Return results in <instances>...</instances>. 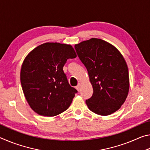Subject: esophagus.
<instances>
[{
	"label": "esophagus",
	"instance_id": "obj_1",
	"mask_svg": "<svg viewBox=\"0 0 150 150\" xmlns=\"http://www.w3.org/2000/svg\"><path fill=\"white\" fill-rule=\"evenodd\" d=\"M80 87H81V85L80 84H79L77 87H76V89H77L78 91H79V90H80Z\"/></svg>",
	"mask_w": 150,
	"mask_h": 150
}]
</instances>
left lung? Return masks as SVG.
Returning a JSON list of instances; mask_svg holds the SVG:
<instances>
[{"label":"left lung","mask_w":150,"mask_h":150,"mask_svg":"<svg viewBox=\"0 0 150 150\" xmlns=\"http://www.w3.org/2000/svg\"><path fill=\"white\" fill-rule=\"evenodd\" d=\"M75 48L85 67L93 93L86 104L98 115H110L125 102L130 83L128 66L122 55L107 42L91 38L76 44Z\"/></svg>","instance_id":"left-lung-1"}]
</instances>
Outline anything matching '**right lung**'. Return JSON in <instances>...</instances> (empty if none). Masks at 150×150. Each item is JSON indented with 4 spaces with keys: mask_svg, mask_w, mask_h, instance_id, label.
Segmentation results:
<instances>
[{
    "mask_svg": "<svg viewBox=\"0 0 150 150\" xmlns=\"http://www.w3.org/2000/svg\"><path fill=\"white\" fill-rule=\"evenodd\" d=\"M76 57L71 45L47 42L25 58L20 81L25 98L35 112L54 116L69 107L77 91L69 84L63 67L68 59Z\"/></svg>",
    "mask_w": 150,
    "mask_h": 150,
    "instance_id": "right-lung-1",
    "label": "right lung"
}]
</instances>
